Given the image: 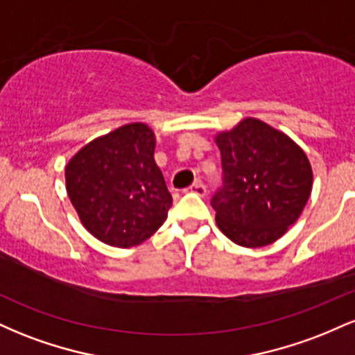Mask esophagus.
Listing matches in <instances>:
<instances>
[{
  "instance_id": "34e87169",
  "label": "esophagus",
  "mask_w": 355,
  "mask_h": 355,
  "mask_svg": "<svg viewBox=\"0 0 355 355\" xmlns=\"http://www.w3.org/2000/svg\"><path fill=\"white\" fill-rule=\"evenodd\" d=\"M187 191H191V193H197V195H200V197H203V195L207 193V187L203 185L202 180H195L189 187V189H187Z\"/></svg>"
}]
</instances>
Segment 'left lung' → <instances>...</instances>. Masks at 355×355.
<instances>
[{
    "label": "left lung",
    "mask_w": 355,
    "mask_h": 355,
    "mask_svg": "<svg viewBox=\"0 0 355 355\" xmlns=\"http://www.w3.org/2000/svg\"><path fill=\"white\" fill-rule=\"evenodd\" d=\"M215 141L222 155V185L210 203L218 229L242 247L275 242L294 225L311 197L307 155L257 118H245Z\"/></svg>",
    "instance_id": "1"
}]
</instances>
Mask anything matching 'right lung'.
Instances as JSON below:
<instances>
[{
  "mask_svg": "<svg viewBox=\"0 0 355 355\" xmlns=\"http://www.w3.org/2000/svg\"><path fill=\"white\" fill-rule=\"evenodd\" d=\"M153 153L152 130L130 123L89 141L68 162V197L101 242L138 245L166 220L173 200Z\"/></svg>",
  "mask_w": 355,
  "mask_h": 355,
  "instance_id": "right-lung-1",
  "label": "right lung"
}]
</instances>
